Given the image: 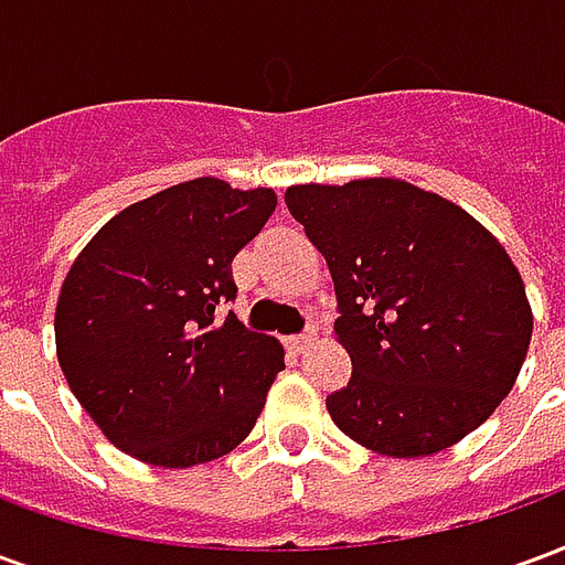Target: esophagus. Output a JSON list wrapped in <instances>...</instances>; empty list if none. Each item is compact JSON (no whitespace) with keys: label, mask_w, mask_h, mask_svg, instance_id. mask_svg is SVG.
<instances>
[{"label":"esophagus","mask_w":565,"mask_h":565,"mask_svg":"<svg viewBox=\"0 0 565 565\" xmlns=\"http://www.w3.org/2000/svg\"><path fill=\"white\" fill-rule=\"evenodd\" d=\"M290 344H294V351H299V354H302V351H308V348L315 344V330L299 332V335H294V339H290Z\"/></svg>","instance_id":"esophagus-1"}]
</instances>
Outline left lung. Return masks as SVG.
I'll use <instances>...</instances> for the list:
<instances>
[{
	"label": "left lung",
	"instance_id": "left-lung-1",
	"mask_svg": "<svg viewBox=\"0 0 565 565\" xmlns=\"http://www.w3.org/2000/svg\"><path fill=\"white\" fill-rule=\"evenodd\" d=\"M327 257L351 354L327 412L356 445L429 457L497 412L533 339V308L505 247L469 211L399 178L287 186Z\"/></svg>",
	"mask_w": 565,
	"mask_h": 565
}]
</instances>
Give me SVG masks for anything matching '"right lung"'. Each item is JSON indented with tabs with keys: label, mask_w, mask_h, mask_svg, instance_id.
Listing matches in <instances>:
<instances>
[{
	"label": "right lung",
	"mask_w": 565,
	"mask_h": 565,
	"mask_svg": "<svg viewBox=\"0 0 565 565\" xmlns=\"http://www.w3.org/2000/svg\"><path fill=\"white\" fill-rule=\"evenodd\" d=\"M271 186L193 178L93 235L56 299V360L81 408L129 457L186 469L238 448L284 348L233 311V257L266 226Z\"/></svg>",
	"instance_id": "obj_1"
}]
</instances>
